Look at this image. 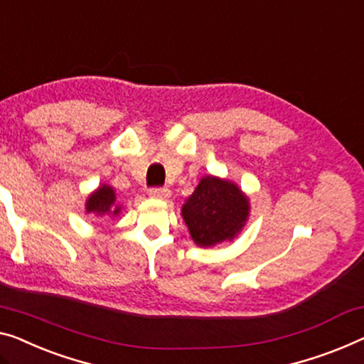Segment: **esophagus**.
I'll return each instance as SVG.
<instances>
[{
  "label": "esophagus",
  "instance_id": "obj_1",
  "mask_svg": "<svg viewBox=\"0 0 364 364\" xmlns=\"http://www.w3.org/2000/svg\"><path fill=\"white\" fill-rule=\"evenodd\" d=\"M149 196L150 198H155V199H166L170 196V189L166 188H151L149 191Z\"/></svg>",
  "mask_w": 364,
  "mask_h": 364
}]
</instances>
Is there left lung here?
Here are the masks:
<instances>
[{
	"label": "left lung",
	"mask_w": 364,
	"mask_h": 364,
	"mask_svg": "<svg viewBox=\"0 0 364 364\" xmlns=\"http://www.w3.org/2000/svg\"><path fill=\"white\" fill-rule=\"evenodd\" d=\"M250 213L248 198L235 183L204 176L181 208L189 234L199 247H213L240 234Z\"/></svg>",
	"instance_id": "8db88e82"
}]
</instances>
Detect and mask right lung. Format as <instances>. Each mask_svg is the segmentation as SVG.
Segmentation results:
<instances>
[{"label":"right lung","instance_id":"add662e5","mask_svg":"<svg viewBox=\"0 0 364 364\" xmlns=\"http://www.w3.org/2000/svg\"><path fill=\"white\" fill-rule=\"evenodd\" d=\"M86 213L105 215H117L121 213V205L116 204V193L107 184H101L95 193H91L86 200Z\"/></svg>","mask_w":364,"mask_h":364}]
</instances>
